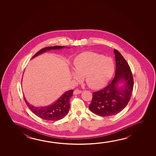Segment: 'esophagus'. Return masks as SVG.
I'll return each instance as SVG.
<instances>
[{
    "mask_svg": "<svg viewBox=\"0 0 156 156\" xmlns=\"http://www.w3.org/2000/svg\"><path fill=\"white\" fill-rule=\"evenodd\" d=\"M82 91L81 90H78V89H76L74 91V95H77V94H79L80 93H82Z\"/></svg>",
    "mask_w": 156,
    "mask_h": 156,
    "instance_id": "esophagus-1",
    "label": "esophagus"
}]
</instances>
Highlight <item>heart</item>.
<instances>
[{"mask_svg": "<svg viewBox=\"0 0 156 156\" xmlns=\"http://www.w3.org/2000/svg\"><path fill=\"white\" fill-rule=\"evenodd\" d=\"M73 69L75 72L72 73L73 79L80 82L85 77L89 87L98 89L104 87L111 79L115 71V65L111 58L87 51L76 57Z\"/></svg>", "mask_w": 156, "mask_h": 156, "instance_id": "b5f03b06", "label": "heart"}]
</instances>
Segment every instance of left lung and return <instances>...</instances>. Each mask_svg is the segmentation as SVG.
<instances>
[{
  "mask_svg": "<svg viewBox=\"0 0 156 156\" xmlns=\"http://www.w3.org/2000/svg\"><path fill=\"white\" fill-rule=\"evenodd\" d=\"M115 73L106 87L93 93L89 109L95 115L108 117L122 111L128 104L133 92L134 80L128 63L117 50L114 49ZM121 82L123 85L118 87Z\"/></svg>",
  "mask_w": 156,
  "mask_h": 156,
  "instance_id": "1",
  "label": "left lung"
}]
</instances>
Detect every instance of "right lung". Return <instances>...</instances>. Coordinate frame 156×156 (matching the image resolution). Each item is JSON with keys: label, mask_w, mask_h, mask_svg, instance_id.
<instances>
[{"label": "right lung", "mask_w": 156, "mask_h": 156, "mask_svg": "<svg viewBox=\"0 0 156 156\" xmlns=\"http://www.w3.org/2000/svg\"><path fill=\"white\" fill-rule=\"evenodd\" d=\"M63 48H65L64 46H54L44 48L37 52L32 58H35L37 56L48 50L60 49ZM73 90L66 91L62 95L60 96V98H58V100L55 101L54 104H51L49 106H33L28 102L25 98L24 100L28 108L36 115H37L39 118H41L43 119L55 121L63 118L68 113L70 107L69 100L73 95Z\"/></svg>", "instance_id": "right-lung-1"}]
</instances>
